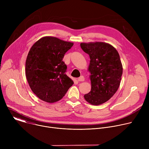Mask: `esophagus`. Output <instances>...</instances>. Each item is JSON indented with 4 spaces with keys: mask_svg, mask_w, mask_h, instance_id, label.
Segmentation results:
<instances>
[{
    "mask_svg": "<svg viewBox=\"0 0 149 149\" xmlns=\"http://www.w3.org/2000/svg\"><path fill=\"white\" fill-rule=\"evenodd\" d=\"M78 81H84V77L83 76H81L80 77L77 78Z\"/></svg>",
    "mask_w": 149,
    "mask_h": 149,
    "instance_id": "1",
    "label": "esophagus"
}]
</instances>
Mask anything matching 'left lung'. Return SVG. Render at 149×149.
Returning <instances> with one entry per match:
<instances>
[{"instance_id": "obj_1", "label": "left lung", "mask_w": 149, "mask_h": 149, "mask_svg": "<svg viewBox=\"0 0 149 149\" xmlns=\"http://www.w3.org/2000/svg\"><path fill=\"white\" fill-rule=\"evenodd\" d=\"M80 46L90 58L88 71L91 89L84 97L91 105L104 104L120 86L123 65L119 54L113 46L103 42H81Z\"/></svg>"}]
</instances>
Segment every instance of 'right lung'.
<instances>
[{"label": "right lung", "instance_id": "add662e5", "mask_svg": "<svg viewBox=\"0 0 149 149\" xmlns=\"http://www.w3.org/2000/svg\"><path fill=\"white\" fill-rule=\"evenodd\" d=\"M73 45V42L48 36L31 48L26 60V77L31 90L40 100L57 102L74 84L65 74L67 67L62 61Z\"/></svg>", "mask_w": 149, "mask_h": 149}]
</instances>
